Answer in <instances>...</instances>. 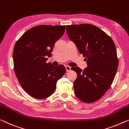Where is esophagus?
<instances>
[{
	"instance_id": "esophagus-1",
	"label": "esophagus",
	"mask_w": 129,
	"mask_h": 129,
	"mask_svg": "<svg viewBox=\"0 0 129 129\" xmlns=\"http://www.w3.org/2000/svg\"><path fill=\"white\" fill-rule=\"evenodd\" d=\"M65 68H66V71H67V72L70 71L71 69V67L70 66H68V65H66V66H65Z\"/></svg>"
}]
</instances>
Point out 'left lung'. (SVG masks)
<instances>
[{
  "label": "left lung",
  "instance_id": "8db88e82",
  "mask_svg": "<svg viewBox=\"0 0 129 129\" xmlns=\"http://www.w3.org/2000/svg\"><path fill=\"white\" fill-rule=\"evenodd\" d=\"M67 33L88 65L83 71L71 68L77 74L75 93L84 103H93L103 97L114 79L119 64L115 43L103 30L89 24L67 25Z\"/></svg>",
  "mask_w": 129,
  "mask_h": 129
}]
</instances>
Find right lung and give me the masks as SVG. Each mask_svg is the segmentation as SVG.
Returning <instances> with one entry per match:
<instances>
[{"instance_id":"right-lung-1","label":"right lung","mask_w":129,"mask_h":129,"mask_svg":"<svg viewBox=\"0 0 129 129\" xmlns=\"http://www.w3.org/2000/svg\"><path fill=\"white\" fill-rule=\"evenodd\" d=\"M65 29V25H39L25 32L15 43V74L22 87L34 98L44 99L50 96L56 89L57 81L66 72L64 65L57 67L46 62Z\"/></svg>"}]
</instances>
